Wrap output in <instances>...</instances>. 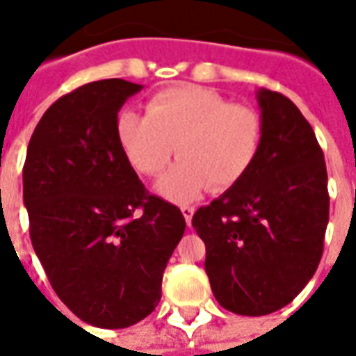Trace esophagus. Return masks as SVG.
<instances>
[{
	"instance_id": "34e87169",
	"label": "esophagus",
	"mask_w": 356,
	"mask_h": 356,
	"mask_svg": "<svg viewBox=\"0 0 356 356\" xmlns=\"http://www.w3.org/2000/svg\"><path fill=\"white\" fill-rule=\"evenodd\" d=\"M194 211H196V209H194L193 206H183V208H181V213H183V217H185V221L188 227H191V223H193Z\"/></svg>"
}]
</instances>
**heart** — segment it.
Returning <instances> with one entry per match:
<instances>
[{
	"label": "heart",
	"mask_w": 356,
	"mask_h": 356,
	"mask_svg": "<svg viewBox=\"0 0 356 356\" xmlns=\"http://www.w3.org/2000/svg\"><path fill=\"white\" fill-rule=\"evenodd\" d=\"M120 147L143 175L173 168L156 183L171 202H191L208 186L223 193L254 165L263 140L261 116L252 106L229 102L198 86L168 88L147 102L145 116L124 110L116 122Z\"/></svg>",
	"instance_id": "heart-1"
}]
</instances>
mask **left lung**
<instances>
[{
    "label": "left lung",
    "mask_w": 356,
    "mask_h": 356,
    "mask_svg": "<svg viewBox=\"0 0 356 356\" xmlns=\"http://www.w3.org/2000/svg\"><path fill=\"white\" fill-rule=\"evenodd\" d=\"M263 140L254 165L193 217L219 305L263 316L313 278L330 216L328 175L311 124L293 102L259 89Z\"/></svg>",
    "instance_id": "obj_1"
}]
</instances>
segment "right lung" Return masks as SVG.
Wrapping results in <instances>:
<instances>
[{
    "instance_id": "obj_1",
    "label": "right lung",
    "mask_w": 356,
    "mask_h": 356,
    "mask_svg": "<svg viewBox=\"0 0 356 356\" xmlns=\"http://www.w3.org/2000/svg\"><path fill=\"white\" fill-rule=\"evenodd\" d=\"M140 89L112 78L60 97L35 125L22 170L35 255L60 301L97 328H127L154 311L186 227L120 147L118 112Z\"/></svg>"
}]
</instances>
